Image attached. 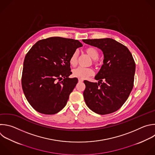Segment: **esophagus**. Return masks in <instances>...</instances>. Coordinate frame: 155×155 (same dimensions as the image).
Instances as JSON below:
<instances>
[{"label": "esophagus", "instance_id": "34e87169", "mask_svg": "<svg viewBox=\"0 0 155 155\" xmlns=\"http://www.w3.org/2000/svg\"><path fill=\"white\" fill-rule=\"evenodd\" d=\"M83 80H81V79H78V82H83Z\"/></svg>", "mask_w": 155, "mask_h": 155}]
</instances>
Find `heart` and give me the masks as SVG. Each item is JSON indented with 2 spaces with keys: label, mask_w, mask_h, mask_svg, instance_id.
<instances>
[{
  "label": "heart",
  "mask_w": 155,
  "mask_h": 155,
  "mask_svg": "<svg viewBox=\"0 0 155 155\" xmlns=\"http://www.w3.org/2000/svg\"><path fill=\"white\" fill-rule=\"evenodd\" d=\"M86 53L92 59L93 64L97 66L99 64L98 58L99 57V51L94 47H88L85 49ZM78 54L77 51H74L69 58V63L71 66H75L77 63ZM93 70L91 68H86L78 67L72 71V75L74 77L83 80L93 74Z\"/></svg>",
  "instance_id": "heart-1"
}]
</instances>
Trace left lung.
<instances>
[{
    "label": "left lung",
    "mask_w": 155,
    "mask_h": 155,
    "mask_svg": "<svg viewBox=\"0 0 155 155\" xmlns=\"http://www.w3.org/2000/svg\"><path fill=\"white\" fill-rule=\"evenodd\" d=\"M83 41L99 48L104 55V64L95 77L98 83L84 81L86 104L100 115L114 113L124 104L133 87L136 64L132 54L126 46L111 38Z\"/></svg>",
    "instance_id": "8db88e82"
}]
</instances>
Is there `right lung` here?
Masks as SVG:
<instances>
[{
	"label": "right lung",
	"instance_id": "obj_1",
	"mask_svg": "<svg viewBox=\"0 0 155 155\" xmlns=\"http://www.w3.org/2000/svg\"><path fill=\"white\" fill-rule=\"evenodd\" d=\"M78 40L50 37L38 41L26 54L21 83L30 105L44 114H55L66 105L77 78H70L69 58L81 47Z\"/></svg>",
	"mask_w": 155,
	"mask_h": 155
}]
</instances>
